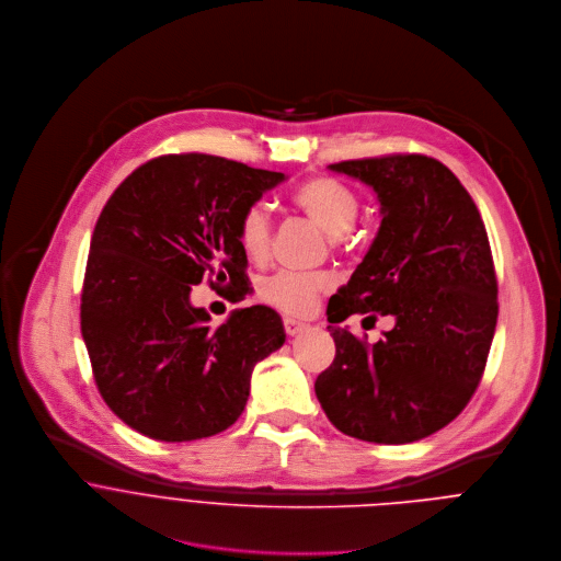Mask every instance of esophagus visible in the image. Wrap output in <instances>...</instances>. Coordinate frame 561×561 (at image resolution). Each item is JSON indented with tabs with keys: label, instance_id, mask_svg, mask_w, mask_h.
I'll list each match as a JSON object with an SVG mask.
<instances>
[{
	"label": "esophagus",
	"instance_id": "34e87169",
	"mask_svg": "<svg viewBox=\"0 0 561 561\" xmlns=\"http://www.w3.org/2000/svg\"><path fill=\"white\" fill-rule=\"evenodd\" d=\"M283 327H285V333H287L289 337L300 335V333L307 329L305 322H298V320H291V318H285V320H283Z\"/></svg>",
	"mask_w": 561,
	"mask_h": 561
}]
</instances>
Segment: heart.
<instances>
[{
  "instance_id": "heart-1",
  "label": "heart",
  "mask_w": 561,
  "mask_h": 561,
  "mask_svg": "<svg viewBox=\"0 0 561 561\" xmlns=\"http://www.w3.org/2000/svg\"><path fill=\"white\" fill-rule=\"evenodd\" d=\"M291 204L322 226L331 234L333 245H340L346 239V232L353 230L362 213L359 193L333 176L305 181L291 193ZM272 234V215L263 202H252L239 213L237 241L245 256L252 261L267 259ZM331 287L333 278L324 272L300 274L285 270L267 276L259 285V298L287 316H309L318 307L320 296Z\"/></svg>"
}]
</instances>
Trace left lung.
<instances>
[{
    "label": "left lung",
    "instance_id": "obj_1",
    "mask_svg": "<svg viewBox=\"0 0 561 561\" xmlns=\"http://www.w3.org/2000/svg\"><path fill=\"white\" fill-rule=\"evenodd\" d=\"M331 170L374 187L382 219L329 300L335 359L316 396L351 437L417 442L463 411L488 364L499 283L485 224L459 179L431 157L385 154ZM353 312L393 314L397 324L368 345L339 327Z\"/></svg>",
    "mask_w": 561,
    "mask_h": 561
}]
</instances>
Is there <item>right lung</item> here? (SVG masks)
<instances>
[{
    "label": "right lung",
    "instance_id": "1",
    "mask_svg": "<svg viewBox=\"0 0 561 561\" xmlns=\"http://www.w3.org/2000/svg\"><path fill=\"white\" fill-rule=\"evenodd\" d=\"M285 181L213 154H163L104 204L89 248L80 329L95 385L130 428L161 442L226 431L241 415L254 366L285 342L270 307L232 311L217 329L188 302L208 280L248 294L239 213Z\"/></svg>",
    "mask_w": 561,
    "mask_h": 561
}]
</instances>
